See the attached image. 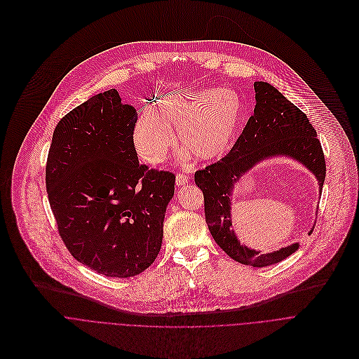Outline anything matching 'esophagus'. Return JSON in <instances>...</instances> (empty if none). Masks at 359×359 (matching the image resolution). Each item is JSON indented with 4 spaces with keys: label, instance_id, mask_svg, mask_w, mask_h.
<instances>
[{
    "label": "esophagus",
    "instance_id": "esophagus-1",
    "mask_svg": "<svg viewBox=\"0 0 359 359\" xmlns=\"http://www.w3.org/2000/svg\"><path fill=\"white\" fill-rule=\"evenodd\" d=\"M175 182H177L178 187H182V185H185L188 182V177L185 174H177Z\"/></svg>",
    "mask_w": 359,
    "mask_h": 359
}]
</instances>
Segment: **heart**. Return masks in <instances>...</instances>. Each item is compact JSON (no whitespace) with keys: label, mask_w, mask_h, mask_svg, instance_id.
<instances>
[{"label":"heart","mask_w":359,"mask_h":359,"mask_svg":"<svg viewBox=\"0 0 359 359\" xmlns=\"http://www.w3.org/2000/svg\"><path fill=\"white\" fill-rule=\"evenodd\" d=\"M245 104L233 90L210 89L165 99L157 109L146 110L134 127V146L147 164H160L177 140L182 157L194 154L212 161L226 154L238 137Z\"/></svg>","instance_id":"1"}]
</instances>
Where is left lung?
I'll return each instance as SVG.
<instances>
[{
    "label": "left lung",
    "instance_id": "obj_1",
    "mask_svg": "<svg viewBox=\"0 0 359 359\" xmlns=\"http://www.w3.org/2000/svg\"><path fill=\"white\" fill-rule=\"evenodd\" d=\"M256 106L226 157L195 172L203 194L205 219L212 238L233 260L253 267L276 264L300 248L299 243L262 255L242 245L232 228L235 185L253 167L269 158L285 157L304 165L317 180L320 195L325 180L324 153L307 116L267 82H255ZM311 228L310 233L313 232Z\"/></svg>",
    "mask_w": 359,
    "mask_h": 359
}]
</instances>
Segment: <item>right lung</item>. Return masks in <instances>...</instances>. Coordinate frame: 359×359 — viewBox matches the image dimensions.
Here are the masks:
<instances>
[{"instance_id": "right-lung-1", "label": "right lung", "mask_w": 359, "mask_h": 359, "mask_svg": "<svg viewBox=\"0 0 359 359\" xmlns=\"http://www.w3.org/2000/svg\"><path fill=\"white\" fill-rule=\"evenodd\" d=\"M137 111L116 89L57 123L46 163V192L59 235L78 262L107 277H133L163 243L175 175L140 165Z\"/></svg>"}]
</instances>
